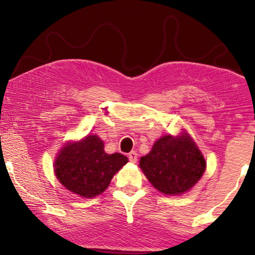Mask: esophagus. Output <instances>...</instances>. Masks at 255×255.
<instances>
[{
    "label": "esophagus",
    "instance_id": "esophagus-1",
    "mask_svg": "<svg viewBox=\"0 0 255 255\" xmlns=\"http://www.w3.org/2000/svg\"><path fill=\"white\" fill-rule=\"evenodd\" d=\"M128 159H129L131 163H135L137 160V153H136V152L135 151L129 152V153H128Z\"/></svg>",
    "mask_w": 255,
    "mask_h": 255
}]
</instances>
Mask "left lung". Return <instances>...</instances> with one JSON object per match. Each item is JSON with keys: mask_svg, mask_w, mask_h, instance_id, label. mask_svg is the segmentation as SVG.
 I'll list each match as a JSON object with an SVG mask.
<instances>
[{"mask_svg": "<svg viewBox=\"0 0 255 255\" xmlns=\"http://www.w3.org/2000/svg\"><path fill=\"white\" fill-rule=\"evenodd\" d=\"M140 168L154 188L172 195L191 189L203 176L206 164L191 137L166 135L141 157Z\"/></svg>", "mask_w": 255, "mask_h": 255, "instance_id": "1", "label": "left lung"}]
</instances>
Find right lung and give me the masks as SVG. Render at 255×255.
I'll return each instance as SVG.
<instances>
[{"mask_svg":"<svg viewBox=\"0 0 255 255\" xmlns=\"http://www.w3.org/2000/svg\"><path fill=\"white\" fill-rule=\"evenodd\" d=\"M128 162L121 153L108 154L97 135L64 146L55 162V174L67 189L85 198L101 194Z\"/></svg>","mask_w":255,"mask_h":255,"instance_id":"right-lung-1","label":"right lung"}]
</instances>
